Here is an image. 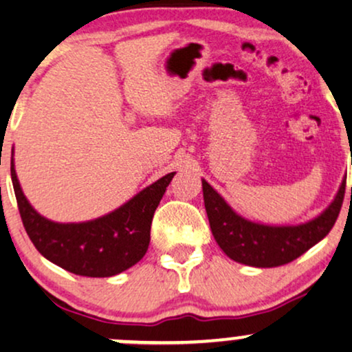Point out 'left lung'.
I'll list each match as a JSON object with an SVG mask.
<instances>
[{
    "instance_id": "obj_1",
    "label": "left lung",
    "mask_w": 352,
    "mask_h": 352,
    "mask_svg": "<svg viewBox=\"0 0 352 352\" xmlns=\"http://www.w3.org/2000/svg\"><path fill=\"white\" fill-rule=\"evenodd\" d=\"M201 188L210 228L223 253L236 263L254 268H273L296 260L328 235L344 200L346 179L341 182L328 208L313 220L298 225H266L252 221L238 215L205 179H201Z\"/></svg>"
}]
</instances>
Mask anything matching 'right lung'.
Wrapping results in <instances>:
<instances>
[{
	"instance_id": "right-lung-1",
	"label": "right lung",
	"mask_w": 352,
	"mask_h": 352,
	"mask_svg": "<svg viewBox=\"0 0 352 352\" xmlns=\"http://www.w3.org/2000/svg\"><path fill=\"white\" fill-rule=\"evenodd\" d=\"M173 175L175 172H170L153 182L107 215L79 223H59L39 215L28 201L11 159L16 201L36 250L66 272L91 278L116 276L142 260L151 243L153 213Z\"/></svg>"
}]
</instances>
